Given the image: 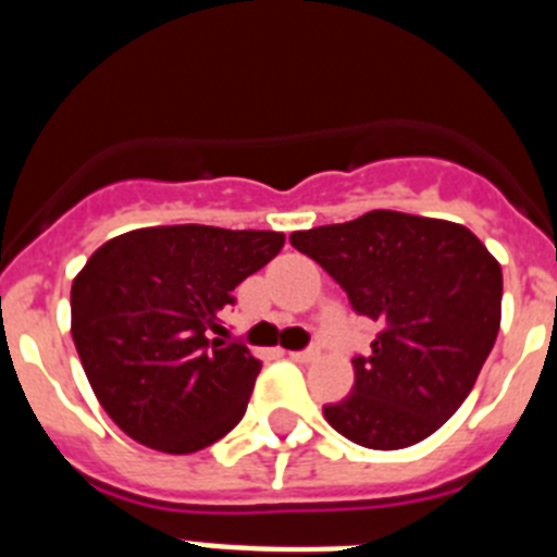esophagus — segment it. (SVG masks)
<instances>
[{
  "mask_svg": "<svg viewBox=\"0 0 557 557\" xmlns=\"http://www.w3.org/2000/svg\"><path fill=\"white\" fill-rule=\"evenodd\" d=\"M318 357H321L318 348H309V351H289V359H295V362H314Z\"/></svg>",
  "mask_w": 557,
  "mask_h": 557,
  "instance_id": "1",
  "label": "esophagus"
}]
</instances>
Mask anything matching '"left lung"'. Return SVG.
<instances>
[{"label": "left lung", "instance_id": "1", "mask_svg": "<svg viewBox=\"0 0 557 557\" xmlns=\"http://www.w3.org/2000/svg\"><path fill=\"white\" fill-rule=\"evenodd\" d=\"M359 314L382 326L354 357V387L323 407L329 424L366 449L418 444L474 387L502 321V268L466 225L376 209L351 223L295 231Z\"/></svg>", "mask_w": 557, "mask_h": 557}]
</instances>
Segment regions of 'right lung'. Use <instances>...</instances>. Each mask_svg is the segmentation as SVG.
Listing matches in <instances>:
<instances>
[{"label": "right lung", "instance_id": "obj_1", "mask_svg": "<svg viewBox=\"0 0 557 557\" xmlns=\"http://www.w3.org/2000/svg\"><path fill=\"white\" fill-rule=\"evenodd\" d=\"M278 231L152 225L113 236L72 282V339L102 410L147 449L191 455L245 416L262 362L211 337Z\"/></svg>", "mask_w": 557, "mask_h": 557}]
</instances>
